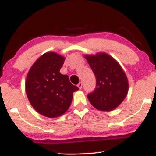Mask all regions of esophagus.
<instances>
[{
  "mask_svg": "<svg viewBox=\"0 0 156 156\" xmlns=\"http://www.w3.org/2000/svg\"><path fill=\"white\" fill-rule=\"evenodd\" d=\"M82 86H83V85H82V83H80V82L78 84V88H79L80 89H82Z\"/></svg>",
  "mask_w": 156,
  "mask_h": 156,
  "instance_id": "1",
  "label": "esophagus"
}]
</instances>
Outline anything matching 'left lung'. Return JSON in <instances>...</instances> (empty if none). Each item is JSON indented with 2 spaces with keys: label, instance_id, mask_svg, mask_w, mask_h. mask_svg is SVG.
Segmentation results:
<instances>
[{
  "label": "left lung",
  "instance_id": "left-lung-1",
  "mask_svg": "<svg viewBox=\"0 0 156 156\" xmlns=\"http://www.w3.org/2000/svg\"><path fill=\"white\" fill-rule=\"evenodd\" d=\"M96 78V88L87 95L96 109L110 112L117 108L128 92V80L118 62L106 53L85 55Z\"/></svg>",
  "mask_w": 156,
  "mask_h": 156
}]
</instances>
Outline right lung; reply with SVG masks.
I'll list each match as a JSON object with an SVG mask.
<instances>
[{
  "mask_svg": "<svg viewBox=\"0 0 156 156\" xmlns=\"http://www.w3.org/2000/svg\"><path fill=\"white\" fill-rule=\"evenodd\" d=\"M65 58L54 52L41 55L28 71L26 92L33 108L44 117H60L72 103L73 92L78 87L73 85L60 69Z\"/></svg>",
  "mask_w": 156,
  "mask_h": 156,
  "instance_id": "1",
  "label": "right lung"
}]
</instances>
